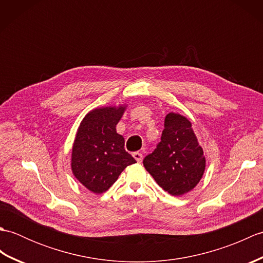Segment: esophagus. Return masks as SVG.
<instances>
[{
    "mask_svg": "<svg viewBox=\"0 0 263 263\" xmlns=\"http://www.w3.org/2000/svg\"><path fill=\"white\" fill-rule=\"evenodd\" d=\"M133 157H135V159L138 161V163H141L142 161V154L141 153H139V152L133 153Z\"/></svg>",
    "mask_w": 263,
    "mask_h": 263,
    "instance_id": "1",
    "label": "esophagus"
}]
</instances>
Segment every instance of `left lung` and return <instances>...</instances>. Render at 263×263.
<instances>
[{"mask_svg":"<svg viewBox=\"0 0 263 263\" xmlns=\"http://www.w3.org/2000/svg\"><path fill=\"white\" fill-rule=\"evenodd\" d=\"M143 165L170 194L178 197L191 191L203 175L205 159L190 121L180 114L167 115L160 141Z\"/></svg>","mask_w":263,"mask_h":263,"instance_id":"left-lung-1","label":"left lung"}]
</instances>
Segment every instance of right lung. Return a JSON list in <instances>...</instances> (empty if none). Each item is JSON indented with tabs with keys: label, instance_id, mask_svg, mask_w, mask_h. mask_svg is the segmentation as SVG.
Segmentation results:
<instances>
[{
	"label": "right lung",
	"instance_id": "1",
	"mask_svg": "<svg viewBox=\"0 0 263 263\" xmlns=\"http://www.w3.org/2000/svg\"><path fill=\"white\" fill-rule=\"evenodd\" d=\"M124 107H104L88 113L78 128L72 149V172L93 193L113 185L126 166L137 163L116 133Z\"/></svg>",
	"mask_w": 263,
	"mask_h": 263
}]
</instances>
